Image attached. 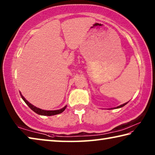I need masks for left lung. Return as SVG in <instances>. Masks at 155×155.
Masks as SVG:
<instances>
[{"label":"left lung","mask_w":155,"mask_h":155,"mask_svg":"<svg viewBox=\"0 0 155 155\" xmlns=\"http://www.w3.org/2000/svg\"><path fill=\"white\" fill-rule=\"evenodd\" d=\"M128 103H124V104H121V105H120V106H118V107H115V109H118V108H121V107H124V105H126V104H127Z\"/></svg>","instance_id":"obj_1"}]
</instances>
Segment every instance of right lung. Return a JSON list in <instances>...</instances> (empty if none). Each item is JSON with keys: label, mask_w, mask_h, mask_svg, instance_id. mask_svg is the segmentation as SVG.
I'll return each instance as SVG.
<instances>
[{"label": "right lung", "mask_w": 155, "mask_h": 155, "mask_svg": "<svg viewBox=\"0 0 155 155\" xmlns=\"http://www.w3.org/2000/svg\"><path fill=\"white\" fill-rule=\"evenodd\" d=\"M20 94L21 97H22V98L23 99V101H24L25 102V103L27 104L28 107H29V108L31 110H33L34 112H35L36 114L41 115H47V116H51V115H54L57 114H59L64 111L67 107V106H65L64 107H63V108L61 109L53 110V111H47V110H43V109H41L40 108H38V107H36L34 105H33V104H31L30 103H28L27 100L25 98V97L22 95V94H21L20 92Z\"/></svg>", "instance_id": "obj_1"}]
</instances>
